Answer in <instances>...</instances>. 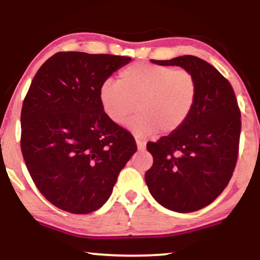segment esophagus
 Wrapping results in <instances>:
<instances>
[{
  "label": "esophagus",
  "mask_w": 260,
  "mask_h": 260,
  "mask_svg": "<svg viewBox=\"0 0 260 260\" xmlns=\"http://www.w3.org/2000/svg\"><path fill=\"white\" fill-rule=\"evenodd\" d=\"M136 144H137V149L140 151L144 150V149H145V142L141 141V140H136Z\"/></svg>",
  "instance_id": "obj_1"
}]
</instances>
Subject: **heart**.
Masks as SVG:
<instances>
[{
    "label": "heart",
    "instance_id": "heart-1",
    "mask_svg": "<svg viewBox=\"0 0 260 260\" xmlns=\"http://www.w3.org/2000/svg\"><path fill=\"white\" fill-rule=\"evenodd\" d=\"M197 94L190 71L151 62L133 63L118 73V83L106 80L99 88L102 108L112 123L123 124L136 105L138 113L127 126L140 137L179 130L193 111Z\"/></svg>",
    "mask_w": 260,
    "mask_h": 260
}]
</instances>
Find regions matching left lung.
<instances>
[{
    "label": "left lung",
    "instance_id": "8db88e82",
    "mask_svg": "<svg viewBox=\"0 0 260 260\" xmlns=\"http://www.w3.org/2000/svg\"><path fill=\"white\" fill-rule=\"evenodd\" d=\"M152 62L190 71L198 94L179 130L147 144L154 163L145 173V182L163 207L180 213L199 211L222 193L236 168L241 129L236 93L215 67L198 56Z\"/></svg>",
    "mask_w": 260,
    "mask_h": 260
}]
</instances>
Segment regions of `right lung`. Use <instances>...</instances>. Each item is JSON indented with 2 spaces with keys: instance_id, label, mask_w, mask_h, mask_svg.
<instances>
[{
  "instance_id": "add662e5",
  "label": "right lung",
  "mask_w": 260,
  "mask_h": 260,
  "mask_svg": "<svg viewBox=\"0 0 260 260\" xmlns=\"http://www.w3.org/2000/svg\"><path fill=\"white\" fill-rule=\"evenodd\" d=\"M131 58L59 52L46 60L23 99L21 151L40 193L62 211L101 208L134 152L129 131L99 101L102 84Z\"/></svg>"
}]
</instances>
